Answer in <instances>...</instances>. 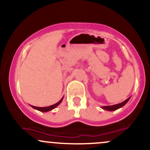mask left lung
<instances>
[{
    "label": "left lung",
    "instance_id": "8db88e82",
    "mask_svg": "<svg viewBox=\"0 0 150 150\" xmlns=\"http://www.w3.org/2000/svg\"><path fill=\"white\" fill-rule=\"evenodd\" d=\"M130 99V97L128 98L127 99H125L124 101L123 102L120 103V104H115V105H112V106H101V108L103 109L106 110V111H116V110L118 109V108L123 107L125 104H127V102L129 101V99Z\"/></svg>",
    "mask_w": 150,
    "mask_h": 150
}]
</instances>
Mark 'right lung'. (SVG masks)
Segmentation results:
<instances>
[{
	"label": "right lung",
	"mask_w": 150,
	"mask_h": 150,
	"mask_svg": "<svg viewBox=\"0 0 150 150\" xmlns=\"http://www.w3.org/2000/svg\"><path fill=\"white\" fill-rule=\"evenodd\" d=\"M63 97L61 99V100L58 101V102L56 103V104L51 105V106H46V107H38V106H32V105H30V106H32V107L33 108H34V109H37V110H38V111H42V112H48V111H51V110H53V108L57 107L58 105H59L62 102V101H63Z\"/></svg>",
	"instance_id": "add662e5"
}]
</instances>
